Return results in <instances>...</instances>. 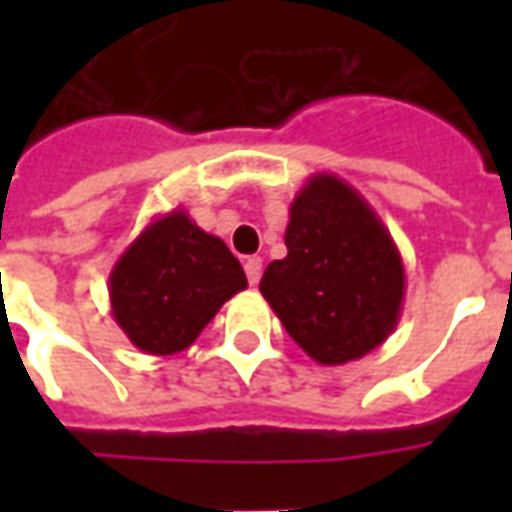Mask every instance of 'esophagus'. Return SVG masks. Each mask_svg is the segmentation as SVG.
<instances>
[{
    "instance_id": "1",
    "label": "esophagus",
    "mask_w": 512,
    "mask_h": 512,
    "mask_svg": "<svg viewBox=\"0 0 512 512\" xmlns=\"http://www.w3.org/2000/svg\"><path fill=\"white\" fill-rule=\"evenodd\" d=\"M244 271L246 279H249V285H257V282H260V274H263V260H260V257H246Z\"/></svg>"
}]
</instances>
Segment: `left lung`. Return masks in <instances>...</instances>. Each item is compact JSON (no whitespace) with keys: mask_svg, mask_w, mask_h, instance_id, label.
I'll return each mask as SVG.
<instances>
[{"mask_svg":"<svg viewBox=\"0 0 512 512\" xmlns=\"http://www.w3.org/2000/svg\"><path fill=\"white\" fill-rule=\"evenodd\" d=\"M288 255L268 263L260 293L301 351L345 365L395 332L406 271L370 202L343 178L312 175L290 202Z\"/></svg>","mask_w":512,"mask_h":512,"instance_id":"obj_1","label":"left lung"}]
</instances>
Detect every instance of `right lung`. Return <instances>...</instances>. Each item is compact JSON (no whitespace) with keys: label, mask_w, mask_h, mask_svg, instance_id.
I'll return each mask as SVG.
<instances>
[{"label":"right lung","mask_w":512,"mask_h":512,"mask_svg":"<svg viewBox=\"0 0 512 512\" xmlns=\"http://www.w3.org/2000/svg\"><path fill=\"white\" fill-rule=\"evenodd\" d=\"M244 288V268L227 244L180 208L147 224L109 274L112 318L153 356L186 351Z\"/></svg>","instance_id":"obj_1"}]
</instances>
